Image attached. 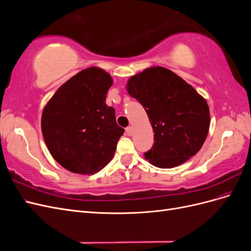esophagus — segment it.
Wrapping results in <instances>:
<instances>
[{
	"mask_svg": "<svg viewBox=\"0 0 251 251\" xmlns=\"http://www.w3.org/2000/svg\"><path fill=\"white\" fill-rule=\"evenodd\" d=\"M126 132L127 135H132V133H133V127H132L131 126H127V127L126 128Z\"/></svg>",
	"mask_w": 251,
	"mask_h": 251,
	"instance_id": "1",
	"label": "esophagus"
}]
</instances>
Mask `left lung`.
Wrapping results in <instances>:
<instances>
[{"mask_svg": "<svg viewBox=\"0 0 251 251\" xmlns=\"http://www.w3.org/2000/svg\"><path fill=\"white\" fill-rule=\"evenodd\" d=\"M126 91L146 110L154 144L144 153L151 164L172 169L195 156L207 137V101L176 73L150 67L127 80Z\"/></svg>", "mask_w": 251, "mask_h": 251, "instance_id": "left-lung-1", "label": "left lung"}]
</instances>
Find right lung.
<instances>
[{
	"label": "right lung",
	"mask_w": 251,
	"mask_h": 251,
	"mask_svg": "<svg viewBox=\"0 0 251 251\" xmlns=\"http://www.w3.org/2000/svg\"><path fill=\"white\" fill-rule=\"evenodd\" d=\"M111 75L90 67L60 86L42 114V133L54 160L75 174L100 171L114 156L125 130L105 104Z\"/></svg>",
	"instance_id": "add662e5"
}]
</instances>
